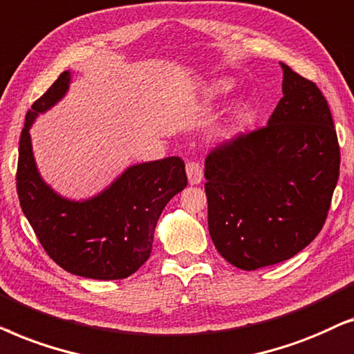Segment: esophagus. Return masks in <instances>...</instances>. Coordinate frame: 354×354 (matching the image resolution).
I'll use <instances>...</instances> for the list:
<instances>
[{
  "label": "esophagus",
  "instance_id": "1",
  "mask_svg": "<svg viewBox=\"0 0 354 354\" xmlns=\"http://www.w3.org/2000/svg\"><path fill=\"white\" fill-rule=\"evenodd\" d=\"M186 174L189 185H199L202 181V176H204V174H202V167L196 162H189L186 165Z\"/></svg>",
  "mask_w": 354,
  "mask_h": 354
}]
</instances>
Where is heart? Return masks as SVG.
<instances>
[{"label": "heart", "instance_id": "b5f03b06", "mask_svg": "<svg viewBox=\"0 0 354 354\" xmlns=\"http://www.w3.org/2000/svg\"><path fill=\"white\" fill-rule=\"evenodd\" d=\"M230 88H232V82L226 81V79H218L210 86V92L214 95H223V93L230 92Z\"/></svg>", "mask_w": 354, "mask_h": 354}]
</instances>
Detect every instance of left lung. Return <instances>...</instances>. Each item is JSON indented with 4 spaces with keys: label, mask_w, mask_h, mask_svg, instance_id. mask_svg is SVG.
I'll use <instances>...</instances> for the list:
<instances>
[{
    "label": "left lung",
    "mask_w": 354,
    "mask_h": 354,
    "mask_svg": "<svg viewBox=\"0 0 354 354\" xmlns=\"http://www.w3.org/2000/svg\"><path fill=\"white\" fill-rule=\"evenodd\" d=\"M267 126L207 155L209 233L243 270L296 256L322 230L340 173L330 108L314 82L288 66Z\"/></svg>",
    "instance_id": "left-lung-1"
}]
</instances>
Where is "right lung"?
<instances>
[{
	"label": "right lung",
	"instance_id": "right-lung-1",
	"mask_svg": "<svg viewBox=\"0 0 354 354\" xmlns=\"http://www.w3.org/2000/svg\"><path fill=\"white\" fill-rule=\"evenodd\" d=\"M64 71L26 116L17 163V194L24 215L46 254L73 275L121 280L150 257L162 210L187 185L185 162L167 157L131 165L105 189L87 199H69L46 183L37 167L30 128L69 91Z\"/></svg>",
	"mask_w": 354,
	"mask_h": 354
}]
</instances>
